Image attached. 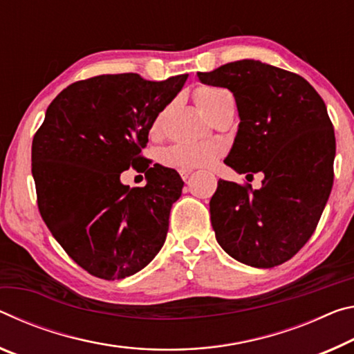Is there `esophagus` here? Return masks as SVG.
<instances>
[{
  "instance_id": "1",
  "label": "esophagus",
  "mask_w": 354,
  "mask_h": 354,
  "mask_svg": "<svg viewBox=\"0 0 354 354\" xmlns=\"http://www.w3.org/2000/svg\"><path fill=\"white\" fill-rule=\"evenodd\" d=\"M191 172H193V169H180V171H178V174H180L183 180H187V178L191 176Z\"/></svg>"
}]
</instances>
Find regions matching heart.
<instances>
[{"mask_svg": "<svg viewBox=\"0 0 354 354\" xmlns=\"http://www.w3.org/2000/svg\"><path fill=\"white\" fill-rule=\"evenodd\" d=\"M229 92L213 86H204L194 92V98L202 113L207 114L216 105L218 100ZM219 147L213 142H177L165 149L160 155V161L167 167L176 169H193L212 165L218 158Z\"/></svg>", "mask_w": 354, "mask_h": 354, "instance_id": "obj_1", "label": "heart"}]
</instances>
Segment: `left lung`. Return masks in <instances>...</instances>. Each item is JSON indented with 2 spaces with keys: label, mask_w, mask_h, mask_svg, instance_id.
Masks as SVG:
<instances>
[{
  "label": "left lung",
  "mask_w": 354,
  "mask_h": 354,
  "mask_svg": "<svg viewBox=\"0 0 354 354\" xmlns=\"http://www.w3.org/2000/svg\"><path fill=\"white\" fill-rule=\"evenodd\" d=\"M198 77L235 97L240 124L224 163L263 174L259 189L219 178L210 201L216 241L241 263L273 268L308 243L331 194L335 138L326 105L303 77L254 59Z\"/></svg>",
  "instance_id": "1"
}]
</instances>
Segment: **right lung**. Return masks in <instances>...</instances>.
Returning a JSON list of instances; mask_svg holds the SVG:
<instances>
[{"label":"right lung","instance_id":"right-lung-1","mask_svg":"<svg viewBox=\"0 0 354 354\" xmlns=\"http://www.w3.org/2000/svg\"><path fill=\"white\" fill-rule=\"evenodd\" d=\"M187 78L100 75L67 86L46 108L31 149L39 212L64 251L92 276L124 279L165 245L183 180L171 167H150L141 150ZM129 167L145 172L146 187L120 182Z\"/></svg>","mask_w":354,"mask_h":354}]
</instances>
